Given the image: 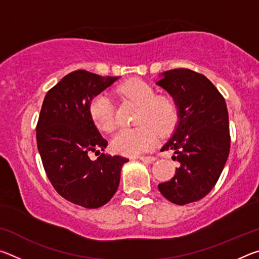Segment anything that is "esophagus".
I'll return each instance as SVG.
<instances>
[{
    "label": "esophagus",
    "instance_id": "1",
    "mask_svg": "<svg viewBox=\"0 0 259 259\" xmlns=\"http://www.w3.org/2000/svg\"><path fill=\"white\" fill-rule=\"evenodd\" d=\"M139 160L145 162V163H153V162L156 160V157H154V156H140Z\"/></svg>",
    "mask_w": 259,
    "mask_h": 259
}]
</instances>
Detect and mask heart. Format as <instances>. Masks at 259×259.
I'll return each instance as SVG.
<instances>
[{
    "mask_svg": "<svg viewBox=\"0 0 259 259\" xmlns=\"http://www.w3.org/2000/svg\"><path fill=\"white\" fill-rule=\"evenodd\" d=\"M122 97L138 106L133 129H122L112 139L113 150L125 156H137L154 146L157 131L171 133L177 123V107L172 99L155 97V91L142 80H129L117 88ZM89 115L99 130L111 133L116 126L112 100L102 93L91 99Z\"/></svg>",
    "mask_w": 259,
    "mask_h": 259,
    "instance_id": "heart-1",
    "label": "heart"
}]
</instances>
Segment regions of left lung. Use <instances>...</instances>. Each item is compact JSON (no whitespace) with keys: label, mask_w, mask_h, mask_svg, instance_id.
I'll return each instance as SVG.
<instances>
[{"label":"left lung","mask_w":259,"mask_h":259,"mask_svg":"<svg viewBox=\"0 0 259 259\" xmlns=\"http://www.w3.org/2000/svg\"><path fill=\"white\" fill-rule=\"evenodd\" d=\"M156 84L171 96L178 123L161 151L172 150L181 165L171 181L159 184L170 202L184 205L204 198L216 185L230 153L225 99L202 74L177 68L161 74Z\"/></svg>","instance_id":"obj_1"}]
</instances>
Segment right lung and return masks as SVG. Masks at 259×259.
<instances>
[{
	"instance_id": "1",
	"label": "right lung",
	"mask_w": 259,
	"mask_h": 259,
	"mask_svg": "<svg viewBox=\"0 0 259 259\" xmlns=\"http://www.w3.org/2000/svg\"><path fill=\"white\" fill-rule=\"evenodd\" d=\"M117 78L83 69L69 73L48 91L38 116L36 142L48 178L64 199L88 209L113 198L129 161L100 153L107 142L89 115L91 99ZM91 151L101 154L97 160L90 159Z\"/></svg>"
}]
</instances>
